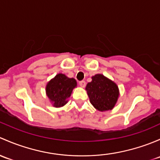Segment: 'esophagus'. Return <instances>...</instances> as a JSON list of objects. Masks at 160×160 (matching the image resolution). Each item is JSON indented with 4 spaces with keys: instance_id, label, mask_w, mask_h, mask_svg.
I'll use <instances>...</instances> for the list:
<instances>
[{
    "instance_id": "34e87169",
    "label": "esophagus",
    "mask_w": 160,
    "mask_h": 160,
    "mask_svg": "<svg viewBox=\"0 0 160 160\" xmlns=\"http://www.w3.org/2000/svg\"><path fill=\"white\" fill-rule=\"evenodd\" d=\"M79 85L81 87H82V88H85V85H86V83H85V81H80L79 82Z\"/></svg>"
}]
</instances>
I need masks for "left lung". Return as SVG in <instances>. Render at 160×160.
I'll list each match as a JSON object with an SVG mask.
<instances>
[{
  "instance_id": "8db88e82",
  "label": "left lung",
  "mask_w": 160,
  "mask_h": 160,
  "mask_svg": "<svg viewBox=\"0 0 160 160\" xmlns=\"http://www.w3.org/2000/svg\"><path fill=\"white\" fill-rule=\"evenodd\" d=\"M91 104L100 112L112 110L119 97V89L116 82L102 74L92 77V82L85 87Z\"/></svg>"
}]
</instances>
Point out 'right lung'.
I'll use <instances>...</instances> for the list:
<instances>
[{
	"label": "right lung",
	"instance_id": "obj_1",
	"mask_svg": "<svg viewBox=\"0 0 160 160\" xmlns=\"http://www.w3.org/2000/svg\"><path fill=\"white\" fill-rule=\"evenodd\" d=\"M76 87L77 82L75 78L59 73L46 85V95L53 107L60 108L68 102L72 91Z\"/></svg>",
	"mask_w": 160,
	"mask_h": 160
}]
</instances>
